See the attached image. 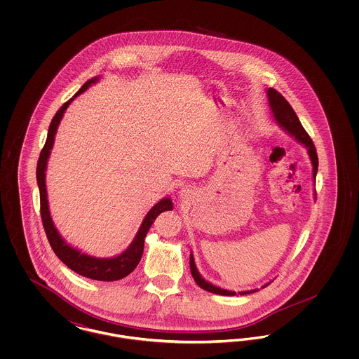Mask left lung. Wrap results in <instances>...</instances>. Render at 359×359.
<instances>
[{"label":"left lung","mask_w":359,"mask_h":359,"mask_svg":"<svg viewBox=\"0 0 359 359\" xmlns=\"http://www.w3.org/2000/svg\"><path fill=\"white\" fill-rule=\"evenodd\" d=\"M268 100H269V106L272 109V113H273L274 120L277 121V123L285 129L290 136L294 137L300 144H303L306 148H307L308 154H309V158H311V163H312V175H313V180L316 179V172H318V165H319V161H318V154H316V148L311 140V137L308 136L306 129L303 128V125L300 123V121L297 118L294 110L292 109L288 101L278 93L272 87L268 88ZM316 196V195H315ZM189 269H191V274L195 280V283L202 288V290H208L211 293H217V294H223V296H234L236 292L233 290H222L219 287H215L212 284H210L208 281H205V278L199 274L198 269H196V265H195V261H194V256L191 253L189 256ZM271 284V283H269ZM266 284V285H269ZM266 285H264L262 288H265ZM258 290H246V292H239L241 294H246V293H253L257 292Z\"/></svg>","instance_id":"left-lung-1"}]
</instances>
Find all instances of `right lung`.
Wrapping results in <instances>:
<instances>
[{
    "label": "right lung",
    "mask_w": 359,
    "mask_h": 359,
    "mask_svg": "<svg viewBox=\"0 0 359 359\" xmlns=\"http://www.w3.org/2000/svg\"><path fill=\"white\" fill-rule=\"evenodd\" d=\"M100 76H95L93 79H88L85 85L79 88V91L65 103L55 117L52 118L50 129H48V136L47 141L44 144V148L40 152V157L37 161V168H36V179H37V186L40 191V214H41V221L43 226L47 234V238L50 241L52 250L55 255L59 257V259L66 264L71 271L76 272L83 277L91 278V280H98V281H117L128 274L132 273L136 269L142 253H144V239L151 229L154 219L157 215H160L163 211L172 210V201L170 198L161 199L158 203L148 211L145 215L144 221L141 223L136 237L133 242L128 246L125 252H122L120 256L111 257V258H97V257L88 256L82 253L81 250H76L75 248L69 246V243L65 239L60 237L59 231L56 230L55 224L52 222L50 208H48V199H47V188H46V168H47V161L51 154L53 141H55V135L57 130V126L60 123V120L63 118V114L66 109L69 107V103L74 101L79 94H82L85 90H87L90 86L95 82H98Z\"/></svg>",
    "instance_id": "obj_1"
}]
</instances>
